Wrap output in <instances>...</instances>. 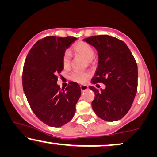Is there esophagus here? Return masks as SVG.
Listing matches in <instances>:
<instances>
[{"label":"esophagus","instance_id":"34e87169","mask_svg":"<svg viewBox=\"0 0 157 157\" xmlns=\"http://www.w3.org/2000/svg\"><path fill=\"white\" fill-rule=\"evenodd\" d=\"M80 89L81 90H82V92H83L88 89V87H87V85H80Z\"/></svg>","mask_w":157,"mask_h":157}]
</instances>
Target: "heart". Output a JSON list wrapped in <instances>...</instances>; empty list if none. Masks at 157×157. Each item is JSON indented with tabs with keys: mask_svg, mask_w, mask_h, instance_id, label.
<instances>
[{
	"mask_svg": "<svg viewBox=\"0 0 157 157\" xmlns=\"http://www.w3.org/2000/svg\"><path fill=\"white\" fill-rule=\"evenodd\" d=\"M75 52L81 57L87 59V63L90 64L93 62L94 49L88 44L85 41H80L73 47ZM71 55L69 52H66L64 54L62 58V64L64 69H68L70 66ZM90 76V73L88 72H74L70 76V79L72 81L78 83H85L88 80Z\"/></svg>",
	"mask_w": 157,
	"mask_h": 157,
	"instance_id": "1",
	"label": "heart"
}]
</instances>
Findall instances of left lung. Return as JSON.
I'll use <instances>...</instances> for the list:
<instances>
[{
	"label": "left lung",
	"mask_w": 157,
	"mask_h": 157,
	"mask_svg": "<svg viewBox=\"0 0 157 157\" xmlns=\"http://www.w3.org/2000/svg\"><path fill=\"white\" fill-rule=\"evenodd\" d=\"M83 41L98 52V67L91 83L105 85L100 91L89 87L95 93L93 110L104 121L120 120L130 110L137 92L138 67L134 57L124 41L108 35L93 36Z\"/></svg>",
	"instance_id": "1"
}]
</instances>
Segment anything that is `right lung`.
<instances>
[{
    "label": "right lung",
    "mask_w": 157,
    "mask_h": 157,
    "mask_svg": "<svg viewBox=\"0 0 157 157\" xmlns=\"http://www.w3.org/2000/svg\"><path fill=\"white\" fill-rule=\"evenodd\" d=\"M77 40L72 36H47L31 47L25 60L22 83L29 105L39 120L60 127L72 120L81 95L77 83L71 82L60 90L57 75L64 69L62 58Z\"/></svg>",
    "instance_id": "right-lung-1"
}]
</instances>
